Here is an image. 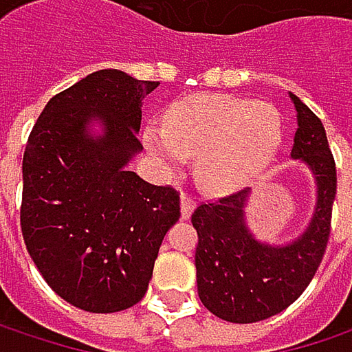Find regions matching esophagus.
Returning a JSON list of instances; mask_svg holds the SVG:
<instances>
[{"label":"esophagus","mask_w":352,"mask_h":352,"mask_svg":"<svg viewBox=\"0 0 352 352\" xmlns=\"http://www.w3.org/2000/svg\"><path fill=\"white\" fill-rule=\"evenodd\" d=\"M193 210H195V199L189 197L187 193H183V195H181V218L187 220V218L191 216Z\"/></svg>","instance_id":"34e87169"}]
</instances>
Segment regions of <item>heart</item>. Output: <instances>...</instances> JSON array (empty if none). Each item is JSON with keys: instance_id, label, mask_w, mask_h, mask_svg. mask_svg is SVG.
<instances>
[{"instance_id": "b5f03b06", "label": "heart", "mask_w": 352, "mask_h": 352, "mask_svg": "<svg viewBox=\"0 0 352 352\" xmlns=\"http://www.w3.org/2000/svg\"><path fill=\"white\" fill-rule=\"evenodd\" d=\"M283 136L281 116L269 104L226 94H197L167 111V128H148V153L175 171L197 157V179L206 189L245 187L273 161Z\"/></svg>"}]
</instances>
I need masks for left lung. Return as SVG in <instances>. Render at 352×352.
Masks as SVG:
<instances>
[{"mask_svg":"<svg viewBox=\"0 0 352 352\" xmlns=\"http://www.w3.org/2000/svg\"><path fill=\"white\" fill-rule=\"evenodd\" d=\"M289 100L298 120L292 159L310 169L316 185V206L306 230L283 245L258 241L246 222L250 189L201 204L191 216L199 239L197 294L214 316L226 322L250 324L292 306L316 275L330 236L336 167L326 130L300 98L289 94Z\"/></svg>","mask_w":352,"mask_h":352,"instance_id":"1","label":"left lung"}]
</instances>
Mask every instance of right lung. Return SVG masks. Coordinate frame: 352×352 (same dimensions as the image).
I'll list each match as a JSON object with an SVG mask.
<instances>
[{
	"mask_svg": "<svg viewBox=\"0 0 352 352\" xmlns=\"http://www.w3.org/2000/svg\"><path fill=\"white\" fill-rule=\"evenodd\" d=\"M157 87L118 69L96 71L54 96L30 132L24 243L52 292L79 310L109 314L138 304L181 216L173 187L128 171L142 151V100Z\"/></svg>",
	"mask_w": 352,
	"mask_h": 352,
	"instance_id": "add662e5",
	"label": "right lung"
}]
</instances>
